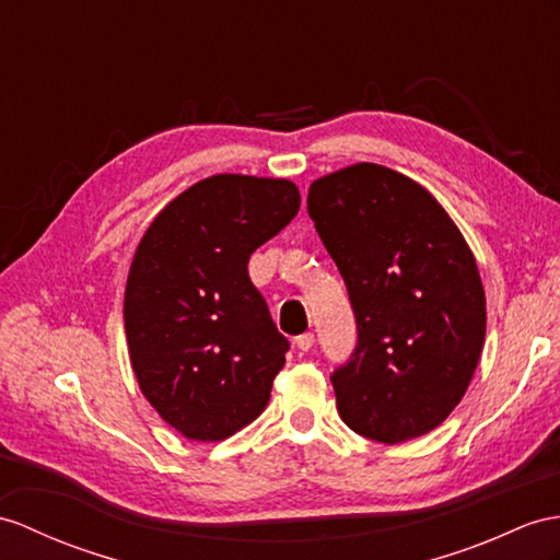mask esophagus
<instances>
[{
  "label": "esophagus",
  "mask_w": 560,
  "mask_h": 560,
  "mask_svg": "<svg viewBox=\"0 0 560 560\" xmlns=\"http://www.w3.org/2000/svg\"><path fill=\"white\" fill-rule=\"evenodd\" d=\"M294 345H296L299 351H311L313 345H316V337H313V332H304V335L296 337Z\"/></svg>",
  "instance_id": "1"
}]
</instances>
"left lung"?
Masks as SVG:
<instances>
[{"label": "left lung", "instance_id": "left-lung-1", "mask_svg": "<svg viewBox=\"0 0 560 560\" xmlns=\"http://www.w3.org/2000/svg\"><path fill=\"white\" fill-rule=\"evenodd\" d=\"M306 207L359 327L332 373L339 416L383 444L428 434L463 399L485 345V288L466 237L425 187L377 163L313 180Z\"/></svg>", "mask_w": 560, "mask_h": 560}]
</instances>
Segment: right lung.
<instances>
[{
    "label": "right lung",
    "mask_w": 560,
    "mask_h": 560,
    "mask_svg": "<svg viewBox=\"0 0 560 560\" xmlns=\"http://www.w3.org/2000/svg\"><path fill=\"white\" fill-rule=\"evenodd\" d=\"M299 203L284 177L218 173L168 201L135 249L122 299L132 373L187 440H228L268 406L290 342L247 264Z\"/></svg>",
    "instance_id": "add662e5"
}]
</instances>
